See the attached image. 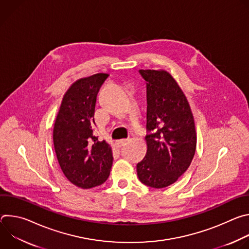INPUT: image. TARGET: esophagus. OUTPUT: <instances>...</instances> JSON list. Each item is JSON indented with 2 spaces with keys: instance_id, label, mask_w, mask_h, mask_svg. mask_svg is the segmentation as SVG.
<instances>
[{
  "instance_id": "obj_1",
  "label": "esophagus",
  "mask_w": 249,
  "mask_h": 249,
  "mask_svg": "<svg viewBox=\"0 0 249 249\" xmlns=\"http://www.w3.org/2000/svg\"><path fill=\"white\" fill-rule=\"evenodd\" d=\"M128 141H129L128 139H122V140H119V141H117V142H116V145H117V147L121 148L122 146H124V145L127 143Z\"/></svg>"
}]
</instances>
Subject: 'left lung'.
Returning <instances> with one entry per match:
<instances>
[{"instance_id": "1", "label": "left lung", "mask_w": 249, "mask_h": 249, "mask_svg": "<svg viewBox=\"0 0 249 249\" xmlns=\"http://www.w3.org/2000/svg\"><path fill=\"white\" fill-rule=\"evenodd\" d=\"M147 82V154L137 164L142 183L164 188L189 167L196 151V130L187 98L163 70H140Z\"/></svg>"}]
</instances>
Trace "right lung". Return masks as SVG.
I'll list each match as a JSON object with an SVG mask.
<instances>
[{
  "instance_id": "obj_1",
  "label": "right lung",
  "mask_w": 249,
  "mask_h": 249,
  "mask_svg": "<svg viewBox=\"0 0 249 249\" xmlns=\"http://www.w3.org/2000/svg\"><path fill=\"white\" fill-rule=\"evenodd\" d=\"M107 74H95L76 81L64 94L54 129L58 162L74 185L89 189L108 178L113 157L109 144L93 134L98 90Z\"/></svg>"
}]
</instances>
